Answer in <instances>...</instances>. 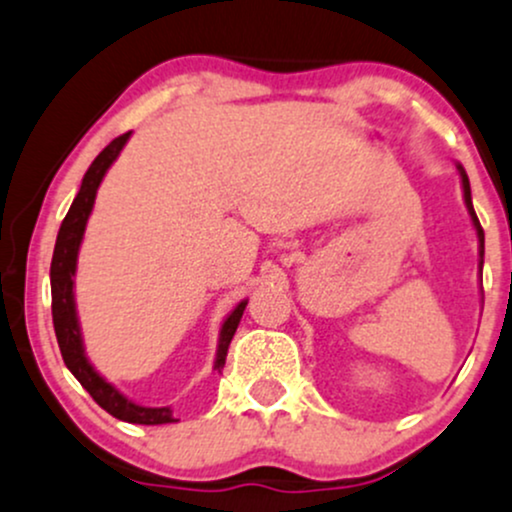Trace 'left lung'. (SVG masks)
Segmentation results:
<instances>
[{
  "label": "left lung",
  "instance_id": "8db88e82",
  "mask_svg": "<svg viewBox=\"0 0 512 512\" xmlns=\"http://www.w3.org/2000/svg\"><path fill=\"white\" fill-rule=\"evenodd\" d=\"M461 175V188H464V202H466V210L471 214V222H474L476 227V234H478V256H481V266H483V229H481V222H478L476 212H474V202H471V185H469V175H466V170L461 166H456Z\"/></svg>",
  "mask_w": 512,
  "mask_h": 512
}]
</instances>
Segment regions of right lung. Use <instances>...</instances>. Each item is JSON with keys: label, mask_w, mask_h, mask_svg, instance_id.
I'll return each mask as SVG.
<instances>
[{"label": "right lung", "mask_w": 512, "mask_h": 512, "mask_svg": "<svg viewBox=\"0 0 512 512\" xmlns=\"http://www.w3.org/2000/svg\"><path fill=\"white\" fill-rule=\"evenodd\" d=\"M129 134H122L119 139H114L100 156L92 161V166L87 168L85 178H82L80 192L75 195L73 205H70L68 214H65L63 224H60V232L56 239V249H53V261H51V295H53V327H56V337L60 354H63L65 366L70 368L75 378L80 381V386L95 398V403L114 415L117 420L131 422V425H166V422H178L173 417L170 408H144V405H136L134 400L126 398L124 393H119L117 388L109 381H104L100 373L95 371V366L90 364L85 354V344H82V332L78 322V310H75V271H78V254L82 236H85L87 219H90L92 207H95L97 188H100L104 173L109 166L117 161V156L122 153V148L129 141ZM246 302L241 300L234 307L232 315L227 317L219 329V344H217V359H214V368L222 371L224 361H227V349L232 344V337L239 327L241 315L246 310Z\"/></svg>", "instance_id": "right-lung-1"}]
</instances>
